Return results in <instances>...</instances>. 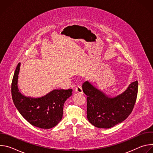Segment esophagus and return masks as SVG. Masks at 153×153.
I'll use <instances>...</instances> for the list:
<instances>
[{"label":"esophagus","mask_w":153,"mask_h":153,"mask_svg":"<svg viewBox=\"0 0 153 153\" xmlns=\"http://www.w3.org/2000/svg\"><path fill=\"white\" fill-rule=\"evenodd\" d=\"M75 91L79 93H83V90H82V87L81 85H78L76 87Z\"/></svg>","instance_id":"1"}]
</instances>
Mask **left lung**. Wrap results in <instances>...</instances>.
<instances>
[{
  "instance_id": "left-lung-1",
  "label": "left lung",
  "mask_w": 153,
  "mask_h": 153,
  "mask_svg": "<svg viewBox=\"0 0 153 153\" xmlns=\"http://www.w3.org/2000/svg\"><path fill=\"white\" fill-rule=\"evenodd\" d=\"M87 96V118L94 126L110 128L122 122L131 113L137 96L138 82L131 83L122 94L110 98L88 81L82 85Z\"/></svg>"
}]
</instances>
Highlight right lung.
Wrapping results in <instances>:
<instances>
[{"label": "right lung", "mask_w": 153, "mask_h": 153, "mask_svg": "<svg viewBox=\"0 0 153 153\" xmlns=\"http://www.w3.org/2000/svg\"><path fill=\"white\" fill-rule=\"evenodd\" d=\"M20 66L19 63L11 83V95L16 107L20 114L34 126L43 129L55 126L62 118L64 103L72 95L73 90H54L40 98L27 97L17 88Z\"/></svg>", "instance_id": "obj_1"}]
</instances>
